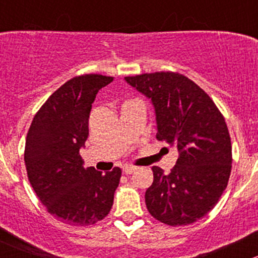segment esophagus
<instances>
[{
    "label": "esophagus",
    "mask_w": 258,
    "mask_h": 258,
    "mask_svg": "<svg viewBox=\"0 0 258 258\" xmlns=\"http://www.w3.org/2000/svg\"><path fill=\"white\" fill-rule=\"evenodd\" d=\"M123 173L124 175H132V173L136 171V167H134V166H126V167H123Z\"/></svg>",
    "instance_id": "34e87169"
}]
</instances>
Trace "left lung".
I'll return each instance as SVG.
<instances>
[{
	"instance_id": "left-lung-1",
	"label": "left lung",
	"mask_w": 258,
	"mask_h": 258,
	"mask_svg": "<svg viewBox=\"0 0 258 258\" xmlns=\"http://www.w3.org/2000/svg\"><path fill=\"white\" fill-rule=\"evenodd\" d=\"M152 101L158 141L178 151L168 175L153 166L145 195L148 212L168 226H186L206 216L222 196L232 167L225 117L199 85L178 72L124 77Z\"/></svg>"
}]
</instances>
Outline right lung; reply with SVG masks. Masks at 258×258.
<instances>
[{
    "label": "right lung",
    "mask_w": 258,
    "mask_h": 258,
    "mask_svg": "<svg viewBox=\"0 0 258 258\" xmlns=\"http://www.w3.org/2000/svg\"><path fill=\"white\" fill-rule=\"evenodd\" d=\"M112 81L113 77L96 74L69 80L37 111L27 132L28 181L46 210L69 225H93L113 205L121 168L106 173L86 168L80 155L88 137L96 95Z\"/></svg>",
    "instance_id": "right-lung-1"
}]
</instances>
